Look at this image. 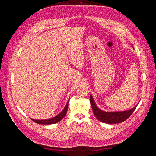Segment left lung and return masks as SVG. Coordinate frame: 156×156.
<instances>
[{"instance_id":"obj_1","label":"left lung","mask_w":156,"mask_h":156,"mask_svg":"<svg viewBox=\"0 0 156 156\" xmlns=\"http://www.w3.org/2000/svg\"><path fill=\"white\" fill-rule=\"evenodd\" d=\"M90 101L91 103V106L93 110L94 115L98 119V120L103 123L105 124H119L127 120L131 116L136 108V105L135 107L131 108L129 110L122 111H114V112H106L101 110L96 105L95 101H94L92 96L90 95Z\"/></svg>"}]
</instances>
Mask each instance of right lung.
<instances>
[{
  "instance_id": "1",
  "label": "right lung",
  "mask_w": 156,
  "mask_h": 156,
  "mask_svg": "<svg viewBox=\"0 0 156 156\" xmlns=\"http://www.w3.org/2000/svg\"><path fill=\"white\" fill-rule=\"evenodd\" d=\"M69 100H68L66 105L65 107L64 108V109L61 111L58 115H56L53 118H51V119H45V120H35V119H32V120L34 121V122L37 124H44V125H49V124H56L59 122L61 120H62L63 118L66 115V112L68 111V103H69Z\"/></svg>"
}]
</instances>
